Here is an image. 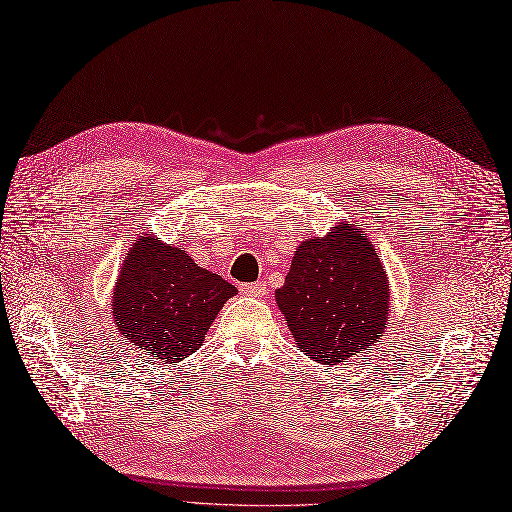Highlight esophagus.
I'll return each mask as SVG.
<instances>
[{
    "mask_svg": "<svg viewBox=\"0 0 512 512\" xmlns=\"http://www.w3.org/2000/svg\"><path fill=\"white\" fill-rule=\"evenodd\" d=\"M241 293L250 295V297H262L267 293V284L265 282H250V284H241Z\"/></svg>",
    "mask_w": 512,
    "mask_h": 512,
    "instance_id": "1",
    "label": "esophagus"
}]
</instances>
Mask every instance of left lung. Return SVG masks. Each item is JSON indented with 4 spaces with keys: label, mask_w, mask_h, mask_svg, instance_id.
<instances>
[{
    "label": "left lung",
    "mask_w": 512,
    "mask_h": 512,
    "mask_svg": "<svg viewBox=\"0 0 512 512\" xmlns=\"http://www.w3.org/2000/svg\"><path fill=\"white\" fill-rule=\"evenodd\" d=\"M390 286L375 247L351 224L303 241L275 301L297 347L319 364L372 347L388 323Z\"/></svg>",
    "instance_id": "obj_1"
}]
</instances>
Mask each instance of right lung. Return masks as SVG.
<instances>
[{"label": "right lung", "mask_w": 512, "mask_h": 512, "mask_svg": "<svg viewBox=\"0 0 512 512\" xmlns=\"http://www.w3.org/2000/svg\"><path fill=\"white\" fill-rule=\"evenodd\" d=\"M237 286L198 267L181 247L133 243L114 288V319L137 349L165 364L196 353Z\"/></svg>", "instance_id": "obj_1"}]
</instances>
